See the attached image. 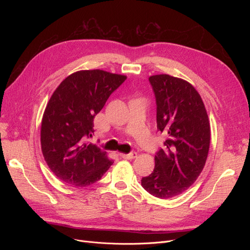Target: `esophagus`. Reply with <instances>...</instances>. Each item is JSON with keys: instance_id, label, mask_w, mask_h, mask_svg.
<instances>
[{"instance_id": "34e87169", "label": "esophagus", "mask_w": 250, "mask_h": 250, "mask_svg": "<svg viewBox=\"0 0 250 250\" xmlns=\"http://www.w3.org/2000/svg\"><path fill=\"white\" fill-rule=\"evenodd\" d=\"M124 159H135L136 157H137V153L136 152H132V153H129V154H124V153H121L120 154Z\"/></svg>"}]
</instances>
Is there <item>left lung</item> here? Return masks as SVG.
<instances>
[{
	"instance_id": "obj_1",
	"label": "left lung",
	"mask_w": 250,
	"mask_h": 250,
	"mask_svg": "<svg viewBox=\"0 0 250 250\" xmlns=\"http://www.w3.org/2000/svg\"><path fill=\"white\" fill-rule=\"evenodd\" d=\"M157 102V128L167 137L155 156V168L142 187L158 199L185 192L205 167L211 125L199 92L188 81L167 74L149 78Z\"/></svg>"
}]
</instances>
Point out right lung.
I'll return each mask as SVG.
<instances>
[{
	"label": "right lung",
	"mask_w": 250,
	"mask_h": 250,
	"mask_svg": "<svg viewBox=\"0 0 250 250\" xmlns=\"http://www.w3.org/2000/svg\"><path fill=\"white\" fill-rule=\"evenodd\" d=\"M126 76L82 70L68 76L52 93L43 112L41 144L44 160L60 180L84 188L98 181L113 161L89 143L94 117Z\"/></svg>",
	"instance_id": "1"
}]
</instances>
